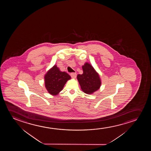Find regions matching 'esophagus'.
<instances>
[{
    "label": "esophagus",
    "instance_id": "1",
    "mask_svg": "<svg viewBox=\"0 0 151 151\" xmlns=\"http://www.w3.org/2000/svg\"><path fill=\"white\" fill-rule=\"evenodd\" d=\"M70 76L73 78H75L77 76V74L76 73H70Z\"/></svg>",
    "mask_w": 151,
    "mask_h": 151
}]
</instances>
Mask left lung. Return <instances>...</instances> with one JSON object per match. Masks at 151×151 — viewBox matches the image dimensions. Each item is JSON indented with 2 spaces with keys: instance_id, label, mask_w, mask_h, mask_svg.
Listing matches in <instances>:
<instances>
[{
  "instance_id": "obj_1",
  "label": "left lung",
  "mask_w": 151,
  "mask_h": 151,
  "mask_svg": "<svg viewBox=\"0 0 151 151\" xmlns=\"http://www.w3.org/2000/svg\"><path fill=\"white\" fill-rule=\"evenodd\" d=\"M83 74L77 75L81 88L85 93L91 94L99 89L101 85L99 75L90 64L86 63L83 66Z\"/></svg>"
}]
</instances>
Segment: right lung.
Wrapping results in <instances>:
<instances>
[{
  "label": "right lung",
  "instance_id": "1",
  "mask_svg": "<svg viewBox=\"0 0 151 151\" xmlns=\"http://www.w3.org/2000/svg\"><path fill=\"white\" fill-rule=\"evenodd\" d=\"M70 78L68 73L61 72L56 65H54L45 76L46 88L50 94L57 95Z\"/></svg>",
  "mask_w": 151,
  "mask_h": 151
}]
</instances>
